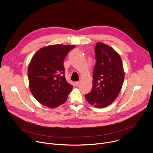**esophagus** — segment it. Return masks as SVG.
I'll return each instance as SVG.
<instances>
[{"instance_id": "1", "label": "esophagus", "mask_w": 153, "mask_h": 153, "mask_svg": "<svg viewBox=\"0 0 153 153\" xmlns=\"http://www.w3.org/2000/svg\"><path fill=\"white\" fill-rule=\"evenodd\" d=\"M79 85H80V82H76V86L77 87H78V86H79Z\"/></svg>"}]
</instances>
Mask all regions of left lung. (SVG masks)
I'll use <instances>...</instances> for the list:
<instances>
[{"label": "left lung", "instance_id": "obj_1", "mask_svg": "<svg viewBox=\"0 0 153 153\" xmlns=\"http://www.w3.org/2000/svg\"><path fill=\"white\" fill-rule=\"evenodd\" d=\"M92 89L85 95L88 102L97 108H105L118 97L124 80L123 62L111 47L98 42L95 48Z\"/></svg>", "mask_w": 153, "mask_h": 153}]
</instances>
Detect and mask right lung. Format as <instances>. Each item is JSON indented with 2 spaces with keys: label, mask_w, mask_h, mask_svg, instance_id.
I'll list each match as a JSON object with an SVG mask.
<instances>
[{
  "label": "right lung",
  "mask_w": 153,
  "mask_h": 153,
  "mask_svg": "<svg viewBox=\"0 0 153 153\" xmlns=\"http://www.w3.org/2000/svg\"><path fill=\"white\" fill-rule=\"evenodd\" d=\"M74 45L56 44L40 48L28 67L30 91L36 100L49 108L64 103L73 86L65 77L64 61Z\"/></svg>",
  "instance_id": "right-lung-1"
}]
</instances>
